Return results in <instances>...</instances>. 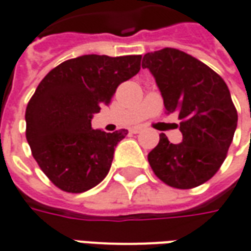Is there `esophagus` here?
Returning a JSON list of instances; mask_svg holds the SVG:
<instances>
[{
	"mask_svg": "<svg viewBox=\"0 0 251 251\" xmlns=\"http://www.w3.org/2000/svg\"><path fill=\"white\" fill-rule=\"evenodd\" d=\"M140 131H142V127H134V128H131L132 134H139Z\"/></svg>",
	"mask_w": 251,
	"mask_h": 251,
	"instance_id": "esophagus-1",
	"label": "esophagus"
}]
</instances>
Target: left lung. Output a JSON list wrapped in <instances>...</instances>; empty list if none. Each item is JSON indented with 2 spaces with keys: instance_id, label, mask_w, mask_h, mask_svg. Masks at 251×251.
<instances>
[{
  "instance_id": "8db88e82",
  "label": "left lung",
  "mask_w": 251,
  "mask_h": 251,
  "mask_svg": "<svg viewBox=\"0 0 251 251\" xmlns=\"http://www.w3.org/2000/svg\"><path fill=\"white\" fill-rule=\"evenodd\" d=\"M142 67L154 75L166 113H177L182 142L159 143L149 152V163L162 182L192 189L207 182L227 157L238 123L230 90L218 73L177 49L158 50L143 56Z\"/></svg>"
}]
</instances>
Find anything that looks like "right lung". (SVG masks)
I'll list each match as a JSON object with an SVG mask.
<instances>
[{"mask_svg":"<svg viewBox=\"0 0 251 251\" xmlns=\"http://www.w3.org/2000/svg\"><path fill=\"white\" fill-rule=\"evenodd\" d=\"M140 60L142 55H82L39 83L26 105L25 136L37 165L59 189L82 193L105 178L115 147L128 131L106 134L92 128L90 119L139 73Z\"/></svg>","mask_w":251,"mask_h":251,"instance_id":"1","label":"right lung"}]
</instances>
